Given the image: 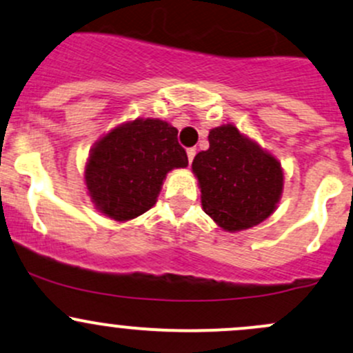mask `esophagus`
I'll list each match as a JSON object with an SVG mask.
<instances>
[{
    "instance_id": "esophagus-1",
    "label": "esophagus",
    "mask_w": 353,
    "mask_h": 353,
    "mask_svg": "<svg viewBox=\"0 0 353 353\" xmlns=\"http://www.w3.org/2000/svg\"><path fill=\"white\" fill-rule=\"evenodd\" d=\"M194 155H196V148H188V161H189V164H191V162H192Z\"/></svg>"
}]
</instances>
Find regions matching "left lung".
<instances>
[{"label": "left lung", "mask_w": 353, "mask_h": 353, "mask_svg": "<svg viewBox=\"0 0 353 353\" xmlns=\"http://www.w3.org/2000/svg\"><path fill=\"white\" fill-rule=\"evenodd\" d=\"M208 140L210 148L199 152L191 165L205 213L225 232L262 223L283 196L281 162L235 125L210 130Z\"/></svg>", "instance_id": "1"}]
</instances>
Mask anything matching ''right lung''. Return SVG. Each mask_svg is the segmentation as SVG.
Instances as JSON below:
<instances>
[{
    "mask_svg": "<svg viewBox=\"0 0 353 353\" xmlns=\"http://www.w3.org/2000/svg\"><path fill=\"white\" fill-rule=\"evenodd\" d=\"M188 165L177 130L157 118L125 121L101 137L84 169L96 210L114 221L140 216L157 203L167 172Z\"/></svg>",
    "mask_w": 353,
    "mask_h": 353,
    "instance_id": "1",
    "label": "right lung"
}]
</instances>
